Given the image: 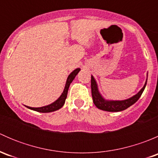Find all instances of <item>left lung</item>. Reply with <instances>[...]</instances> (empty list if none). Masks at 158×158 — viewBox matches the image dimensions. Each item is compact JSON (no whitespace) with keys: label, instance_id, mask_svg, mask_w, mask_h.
Returning <instances> with one entry per match:
<instances>
[{"label":"left lung","instance_id":"1","mask_svg":"<svg viewBox=\"0 0 158 158\" xmlns=\"http://www.w3.org/2000/svg\"><path fill=\"white\" fill-rule=\"evenodd\" d=\"M147 80L148 73L146 82L144 83L143 88L136 95H133L131 98H127V99L125 100H109L105 98L102 95V94L100 93L96 80H95L94 76L92 75V79H91V89H92V95L94 104H95V106L98 109L106 111L115 112V111H123V110H125L126 109H128V107H130L131 106L135 104L139 99L141 94L143 93L144 89H145L146 85H147Z\"/></svg>","mask_w":158,"mask_h":158}]
</instances>
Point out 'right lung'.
Masks as SVG:
<instances>
[{
    "label": "right lung",
    "mask_w": 158,
    "mask_h": 158,
    "mask_svg": "<svg viewBox=\"0 0 158 158\" xmlns=\"http://www.w3.org/2000/svg\"><path fill=\"white\" fill-rule=\"evenodd\" d=\"M80 68H77L75 70H73L71 73L68 76L67 79H66V85H65L64 89H63V92H62L61 95L56 100L55 102H53L51 104L47 105V106H43V107H39V108H33V107H30V106H26L28 109L33 110V111H39V112L42 113H47V112H52V111H56V110H59L61 109L62 107L64 105L65 102H66V98L67 97V93L68 90H69L70 84L72 83V82L73 81V79H75V77L76 76V75L79 73V72L80 71Z\"/></svg>",
    "instance_id": "1"
}]
</instances>
